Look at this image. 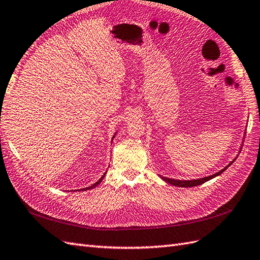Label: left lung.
<instances>
[{
	"label": "left lung",
	"mask_w": 260,
	"mask_h": 260,
	"mask_svg": "<svg viewBox=\"0 0 260 260\" xmlns=\"http://www.w3.org/2000/svg\"><path fill=\"white\" fill-rule=\"evenodd\" d=\"M234 160H235V159H234ZM234 160H233V161H234ZM233 161H232L229 166H226V167H225L224 169H222L221 171L216 172V174H214V175L209 176V177H204V178H200V179H194V180H175V179H169V178H167V177H161V179H164V180H165L166 182H168V183H170V184L176 185V187H182V188L196 187V185L202 184V183H204V182H206V181L211 180V179H213V178H215V177L221 175L223 171H225L226 169H228V168L230 167V166L233 164Z\"/></svg>",
	"instance_id": "1"
}]
</instances>
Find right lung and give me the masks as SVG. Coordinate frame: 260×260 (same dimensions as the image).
<instances>
[{
    "instance_id": "right-lung-1",
    "label": "right lung",
    "mask_w": 260,
    "mask_h": 260,
    "mask_svg": "<svg viewBox=\"0 0 260 260\" xmlns=\"http://www.w3.org/2000/svg\"><path fill=\"white\" fill-rule=\"evenodd\" d=\"M114 137H115V136H113V138H114ZM105 175H106V172H105V174H104V175H103V176H102L101 178H100V179H99V180H98V181H96V182H95L94 184H92V185H90V187H88V188H84V189H82V190H90V189H93V188H95V187H96V185H98L99 183H101V181L103 180V178L105 177Z\"/></svg>"
}]
</instances>
